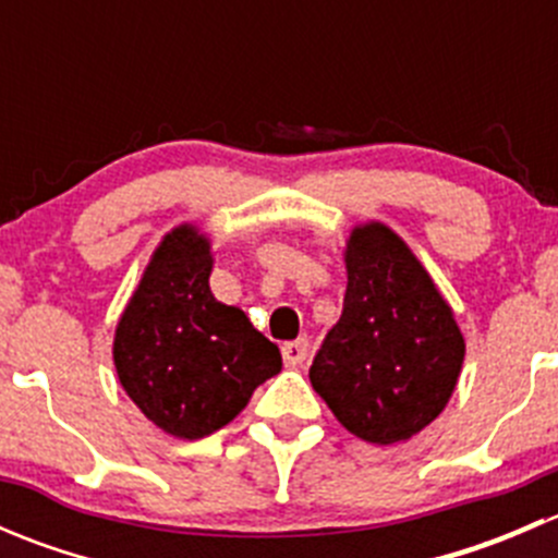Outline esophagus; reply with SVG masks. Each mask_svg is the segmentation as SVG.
I'll list each match as a JSON object with an SVG mask.
<instances>
[{
  "label": "esophagus",
  "mask_w": 558,
  "mask_h": 558,
  "mask_svg": "<svg viewBox=\"0 0 558 558\" xmlns=\"http://www.w3.org/2000/svg\"><path fill=\"white\" fill-rule=\"evenodd\" d=\"M280 351H283L286 367H300V364L307 359V351H311V342H307L305 337H300V340H294V342H286V345L280 348Z\"/></svg>",
  "instance_id": "esophagus-1"
}]
</instances>
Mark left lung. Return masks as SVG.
I'll list each match as a JSON object with an SVG mask.
<instances>
[{
  "label": "left lung",
  "mask_w": 558,
  "mask_h": 558,
  "mask_svg": "<svg viewBox=\"0 0 558 558\" xmlns=\"http://www.w3.org/2000/svg\"><path fill=\"white\" fill-rule=\"evenodd\" d=\"M342 258V313L315 353L311 384L351 435L375 446L404 442L446 410L464 364V335L391 227L356 223Z\"/></svg>",
  "instance_id": "8db88e82"
}]
</instances>
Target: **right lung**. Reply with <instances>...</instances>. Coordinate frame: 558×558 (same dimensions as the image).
<instances>
[{
  "label": "right lung",
  "instance_id": "right-lung-1",
  "mask_svg": "<svg viewBox=\"0 0 558 558\" xmlns=\"http://www.w3.org/2000/svg\"><path fill=\"white\" fill-rule=\"evenodd\" d=\"M210 272V238L196 223L174 227L150 253L112 337L123 391L178 440L227 426L283 367L278 345L213 296Z\"/></svg>",
  "mask_w": 558,
  "mask_h": 558
}]
</instances>
